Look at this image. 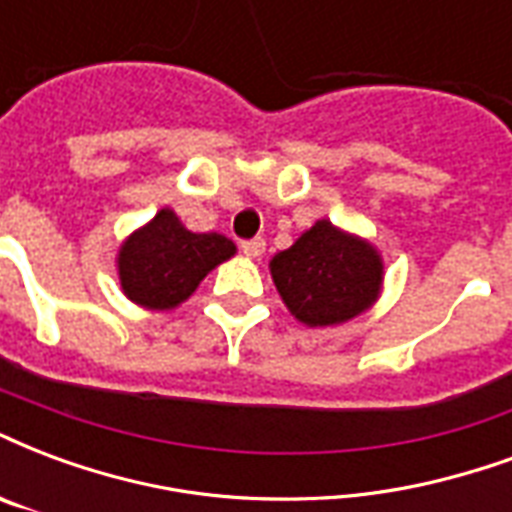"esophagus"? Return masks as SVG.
I'll list each match as a JSON object with an SVG mask.
<instances>
[{
  "instance_id": "1",
  "label": "esophagus",
  "mask_w": 512,
  "mask_h": 512,
  "mask_svg": "<svg viewBox=\"0 0 512 512\" xmlns=\"http://www.w3.org/2000/svg\"><path fill=\"white\" fill-rule=\"evenodd\" d=\"M241 252L246 257H260L266 252V241L263 238H249V241H241Z\"/></svg>"
}]
</instances>
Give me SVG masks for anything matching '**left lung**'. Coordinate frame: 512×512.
Here are the masks:
<instances>
[{"label": "left lung", "instance_id": "8db88e82", "mask_svg": "<svg viewBox=\"0 0 512 512\" xmlns=\"http://www.w3.org/2000/svg\"><path fill=\"white\" fill-rule=\"evenodd\" d=\"M271 276L298 323L325 328L347 323L377 301L382 257L369 241L320 219L274 255Z\"/></svg>", "mask_w": 512, "mask_h": 512}]
</instances>
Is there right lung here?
I'll return each mask as SVG.
<instances>
[{"instance_id": "right-lung-1", "label": "right lung", "mask_w": 512, "mask_h": 512, "mask_svg": "<svg viewBox=\"0 0 512 512\" xmlns=\"http://www.w3.org/2000/svg\"><path fill=\"white\" fill-rule=\"evenodd\" d=\"M236 255V244L222 233H192L162 208L149 225L135 230L119 249L121 290L132 304L168 312L198 290L203 276Z\"/></svg>"}]
</instances>
